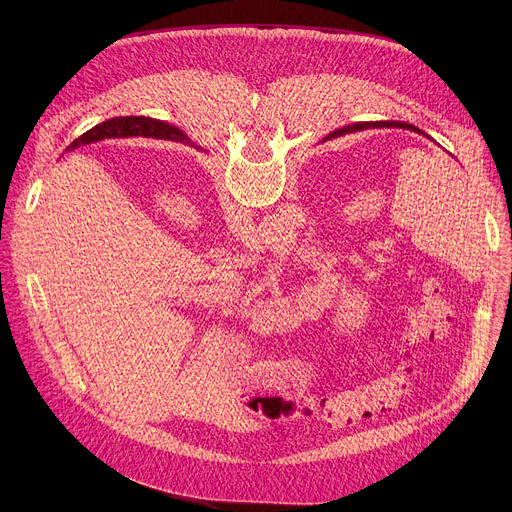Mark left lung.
Masks as SVG:
<instances>
[{
	"mask_svg": "<svg viewBox=\"0 0 512 512\" xmlns=\"http://www.w3.org/2000/svg\"><path fill=\"white\" fill-rule=\"evenodd\" d=\"M379 127H399V129H409V131H415V133H421L425 135L427 139H431L427 133H423L419 127L411 125V123H405V121H364V123H354V125H346L342 129H336L334 133H330L326 139H332V137H340L344 133H354V131H364V129H379Z\"/></svg>",
	"mask_w": 512,
	"mask_h": 512,
	"instance_id": "8db88e82",
	"label": "left lung"
}]
</instances>
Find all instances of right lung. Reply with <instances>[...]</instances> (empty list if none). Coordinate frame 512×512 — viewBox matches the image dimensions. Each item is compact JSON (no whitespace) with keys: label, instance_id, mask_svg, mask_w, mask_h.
Listing matches in <instances>:
<instances>
[{"label":"right lung","instance_id":"obj_1","mask_svg":"<svg viewBox=\"0 0 512 512\" xmlns=\"http://www.w3.org/2000/svg\"><path fill=\"white\" fill-rule=\"evenodd\" d=\"M132 127L131 135H145V137H158V139H172V141H188V137L174 125L162 123V121H154V119H145V117H121V119H111L105 121L101 125H95L91 131L83 133L79 139H75L70 143V148H77L81 143H89L93 139H103V137H119L125 135L128 127ZM100 133L97 134L96 131Z\"/></svg>","mask_w":512,"mask_h":512}]
</instances>
